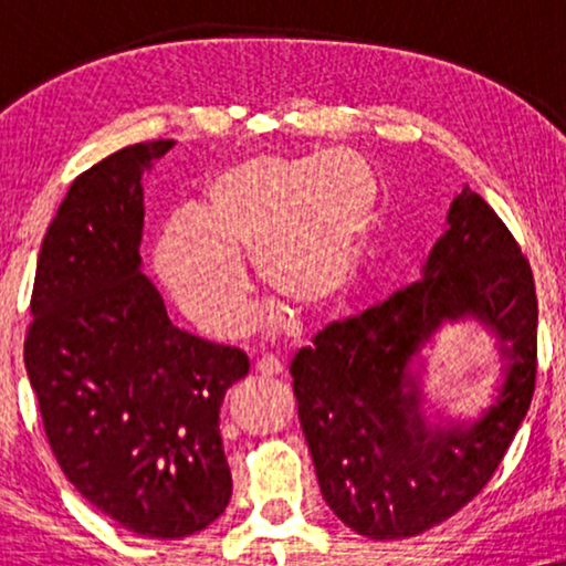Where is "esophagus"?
Returning a JSON list of instances; mask_svg holds the SVG:
<instances>
[{
	"label": "esophagus",
	"instance_id": "obj_1",
	"mask_svg": "<svg viewBox=\"0 0 566 566\" xmlns=\"http://www.w3.org/2000/svg\"><path fill=\"white\" fill-rule=\"evenodd\" d=\"M254 370H258L260 376L273 378V376H281L283 374V363L277 360V358H262V360L254 363Z\"/></svg>",
	"mask_w": 566,
	"mask_h": 566
}]
</instances>
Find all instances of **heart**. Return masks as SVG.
Listing matches in <instances>:
<instances>
[{"label": "heart", "instance_id": "1", "mask_svg": "<svg viewBox=\"0 0 566 566\" xmlns=\"http://www.w3.org/2000/svg\"><path fill=\"white\" fill-rule=\"evenodd\" d=\"M376 208V172L355 151L254 154L206 182L198 213L167 223L159 275L182 312L219 339L250 327L244 258L265 291L298 314H329L355 281Z\"/></svg>", "mask_w": 566, "mask_h": 566}]
</instances>
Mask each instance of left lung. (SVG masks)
Here are the masks:
<instances>
[{
    "mask_svg": "<svg viewBox=\"0 0 566 566\" xmlns=\"http://www.w3.org/2000/svg\"><path fill=\"white\" fill-rule=\"evenodd\" d=\"M471 313L514 343L499 405L467 431H432L406 363L443 318ZM531 262L482 196L463 188L420 281L332 322L291 360L293 397L324 502L376 541L412 538L467 507L528 415L538 370Z\"/></svg>",
    "mask_w": 566,
    "mask_h": 566,
    "instance_id": "1",
    "label": "left lung"
}]
</instances>
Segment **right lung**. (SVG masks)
Instances as JSON below:
<instances>
[{
    "instance_id": "1",
    "label": "right lung",
    "mask_w": 566,
    "mask_h": 566,
    "mask_svg": "<svg viewBox=\"0 0 566 566\" xmlns=\"http://www.w3.org/2000/svg\"><path fill=\"white\" fill-rule=\"evenodd\" d=\"M172 138L111 154L61 200L38 254L25 368L69 482L146 538H185L227 510L219 409L250 374L239 347L169 322L142 275V175Z\"/></svg>"
}]
</instances>
